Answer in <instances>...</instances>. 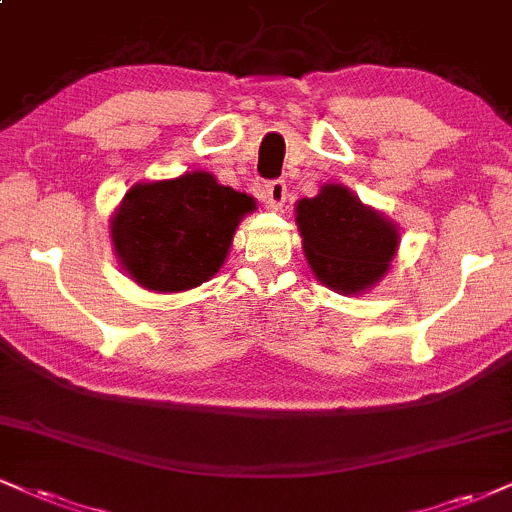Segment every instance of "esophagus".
<instances>
[{"instance_id": "esophagus-1", "label": "esophagus", "mask_w": 512, "mask_h": 512, "mask_svg": "<svg viewBox=\"0 0 512 512\" xmlns=\"http://www.w3.org/2000/svg\"><path fill=\"white\" fill-rule=\"evenodd\" d=\"M264 200H267V207L279 209L286 202V181L274 178V181L264 183Z\"/></svg>"}]
</instances>
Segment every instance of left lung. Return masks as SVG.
Listing matches in <instances>:
<instances>
[{
    "mask_svg": "<svg viewBox=\"0 0 512 512\" xmlns=\"http://www.w3.org/2000/svg\"><path fill=\"white\" fill-rule=\"evenodd\" d=\"M295 209L307 262L331 288L357 293L389 269L398 248L396 226L343 186H324Z\"/></svg>",
    "mask_w": 512,
    "mask_h": 512,
    "instance_id": "8db88e82",
    "label": "left lung"
}]
</instances>
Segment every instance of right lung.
I'll use <instances>...</instances> for the list:
<instances>
[{
    "label": "right lung",
    "instance_id": "1",
    "mask_svg": "<svg viewBox=\"0 0 512 512\" xmlns=\"http://www.w3.org/2000/svg\"><path fill=\"white\" fill-rule=\"evenodd\" d=\"M252 209V197L219 186L207 171L138 183L112 219L114 250L140 286L188 291L219 272L240 217Z\"/></svg>",
    "mask_w": 512,
    "mask_h": 512
}]
</instances>
